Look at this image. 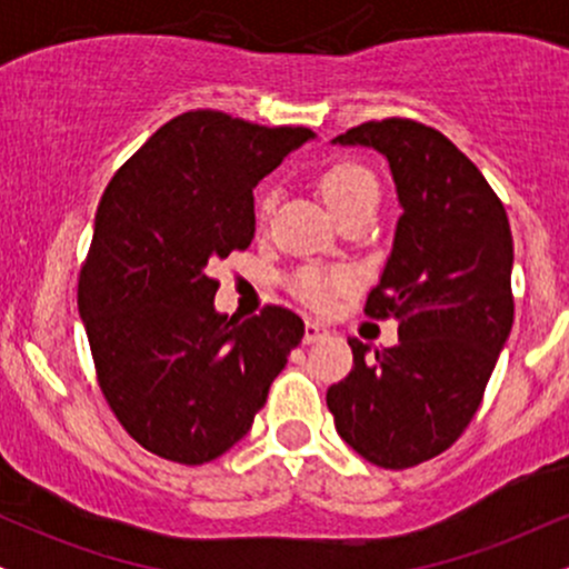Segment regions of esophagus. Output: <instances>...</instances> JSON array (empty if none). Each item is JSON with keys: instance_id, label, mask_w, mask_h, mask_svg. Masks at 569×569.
<instances>
[{"instance_id": "34e87169", "label": "esophagus", "mask_w": 569, "mask_h": 569, "mask_svg": "<svg viewBox=\"0 0 569 569\" xmlns=\"http://www.w3.org/2000/svg\"><path fill=\"white\" fill-rule=\"evenodd\" d=\"M326 335H329V329H326L323 323H318V321H305V345H312V342H318V339H323Z\"/></svg>"}]
</instances>
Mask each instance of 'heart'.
<instances>
[{"label":"heart","mask_w":569,"mask_h":569,"mask_svg":"<svg viewBox=\"0 0 569 569\" xmlns=\"http://www.w3.org/2000/svg\"><path fill=\"white\" fill-rule=\"evenodd\" d=\"M318 189H321L326 206L335 211V217H345L352 208L361 206H377L380 200V184H377L375 173L369 168L358 166L352 160H339L331 162L329 168H323V173L318 176ZM272 192L259 194L257 200V217L259 221H267L272 211ZM350 276L348 272H326V270H305L299 272L293 280V291L312 307H326L335 299L337 291L348 289Z\"/></svg>","instance_id":"heart-1"}]
</instances>
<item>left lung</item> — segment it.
Masks as SVG:
<instances>
[{
  "label": "left lung",
  "mask_w": 569,
  "mask_h": 569,
  "mask_svg": "<svg viewBox=\"0 0 569 569\" xmlns=\"http://www.w3.org/2000/svg\"><path fill=\"white\" fill-rule=\"evenodd\" d=\"M377 149L396 181L393 251L367 316L396 318L398 345L348 339L352 371L326 403L337 433L390 471L441 455L473 420L513 326V238L479 168L439 130L390 117L337 136Z\"/></svg>",
  "instance_id": "obj_1"
}]
</instances>
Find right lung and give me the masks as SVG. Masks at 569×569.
Returning a JSON list of instances; mask_svg holds the SVG:
<instances>
[{"label": "right lung", "instance_id": "right-lung-1", "mask_svg": "<svg viewBox=\"0 0 569 569\" xmlns=\"http://www.w3.org/2000/svg\"><path fill=\"white\" fill-rule=\"evenodd\" d=\"M310 139L211 109L179 114L98 202L77 305L103 398L158 457L202 466L234 447L302 342L286 307L248 321L217 312L208 272L251 246L253 187Z\"/></svg>", "mask_w": 569, "mask_h": 569}]
</instances>
